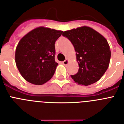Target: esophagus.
<instances>
[{"instance_id": "34e87169", "label": "esophagus", "mask_w": 124, "mask_h": 124, "mask_svg": "<svg viewBox=\"0 0 124 124\" xmlns=\"http://www.w3.org/2000/svg\"><path fill=\"white\" fill-rule=\"evenodd\" d=\"M62 63H63V64H64V65H67V64H68V63H69V60H68V59H65Z\"/></svg>"}]
</instances>
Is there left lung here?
<instances>
[{
	"mask_svg": "<svg viewBox=\"0 0 124 124\" xmlns=\"http://www.w3.org/2000/svg\"><path fill=\"white\" fill-rule=\"evenodd\" d=\"M62 35L74 46L79 65L78 72L71 78L79 85H90L101 78L108 68L111 51L107 40L89 27L65 31Z\"/></svg>",
	"mask_w": 124,
	"mask_h": 124,
	"instance_id": "obj_1",
	"label": "left lung"
}]
</instances>
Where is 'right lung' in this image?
<instances>
[{"label":"right lung","instance_id":"add662e5","mask_svg":"<svg viewBox=\"0 0 124 124\" xmlns=\"http://www.w3.org/2000/svg\"><path fill=\"white\" fill-rule=\"evenodd\" d=\"M62 32L39 27L27 33L19 41L15 62L26 81L41 85L53 77L58 65L55 60V43Z\"/></svg>","mask_w":124,"mask_h":124}]
</instances>
